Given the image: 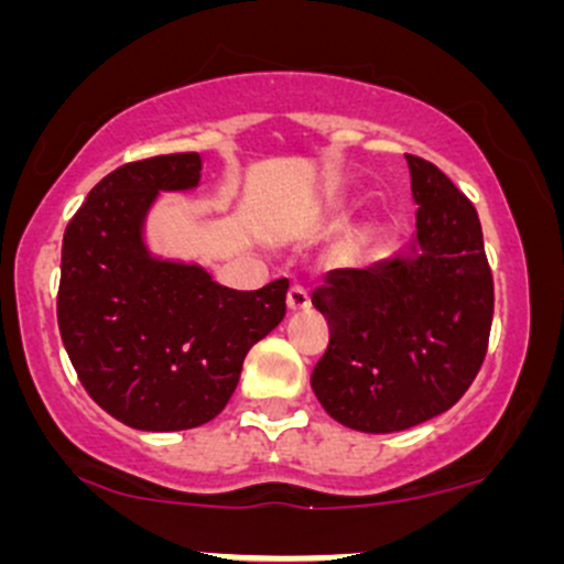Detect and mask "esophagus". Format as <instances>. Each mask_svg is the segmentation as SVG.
Wrapping results in <instances>:
<instances>
[{
    "label": "esophagus",
    "mask_w": 564,
    "mask_h": 564,
    "mask_svg": "<svg viewBox=\"0 0 564 564\" xmlns=\"http://www.w3.org/2000/svg\"><path fill=\"white\" fill-rule=\"evenodd\" d=\"M289 311H305L311 305V294L303 286H292L286 294Z\"/></svg>",
    "instance_id": "esophagus-1"
}]
</instances>
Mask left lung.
I'll list each match as a JSON object with an SVG mask.
<instances>
[{
	"instance_id": "left-lung-1",
	"label": "left lung",
	"mask_w": 564,
	"mask_h": 564,
	"mask_svg": "<svg viewBox=\"0 0 564 564\" xmlns=\"http://www.w3.org/2000/svg\"><path fill=\"white\" fill-rule=\"evenodd\" d=\"M406 163L417 253L329 272L311 297L329 324L311 388L329 417L366 434L447 412L475 382L491 335L494 275L475 204L425 158Z\"/></svg>"
}]
</instances>
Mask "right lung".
Here are the masks:
<instances>
[{"instance_id":"right-lung-1","label":"right lung","mask_w":564,"mask_h":564,"mask_svg":"<svg viewBox=\"0 0 564 564\" xmlns=\"http://www.w3.org/2000/svg\"><path fill=\"white\" fill-rule=\"evenodd\" d=\"M198 174V152L124 163L89 191L62 240V344L89 398L130 429L209 423L229 403L250 346L286 314V278L235 292L141 246L155 193L193 187Z\"/></svg>"}]
</instances>
